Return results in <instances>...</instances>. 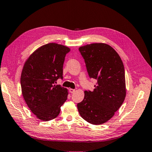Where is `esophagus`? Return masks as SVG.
I'll return each instance as SVG.
<instances>
[{
  "mask_svg": "<svg viewBox=\"0 0 152 152\" xmlns=\"http://www.w3.org/2000/svg\"><path fill=\"white\" fill-rule=\"evenodd\" d=\"M69 91H70V93H72V94H73V93H74V92H75V90H74V89H72V88H70V90H69Z\"/></svg>",
  "mask_w": 152,
  "mask_h": 152,
  "instance_id": "34e87169",
  "label": "esophagus"
}]
</instances>
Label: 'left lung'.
Masks as SVG:
<instances>
[{
    "label": "left lung",
    "instance_id": "1",
    "mask_svg": "<svg viewBox=\"0 0 152 152\" xmlns=\"http://www.w3.org/2000/svg\"><path fill=\"white\" fill-rule=\"evenodd\" d=\"M90 78L97 80L93 91H84V98L77 104L79 114L94 125L106 122L122 106L126 95L125 70L116 51L104 43L79 48Z\"/></svg>",
    "mask_w": 152,
    "mask_h": 152
}]
</instances>
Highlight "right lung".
Masks as SVG:
<instances>
[{"mask_svg": "<svg viewBox=\"0 0 152 152\" xmlns=\"http://www.w3.org/2000/svg\"><path fill=\"white\" fill-rule=\"evenodd\" d=\"M67 46L49 43L38 48L26 60L22 70V93L27 106L42 121L54 119L68 97V90L56 85L63 78Z\"/></svg>", "mask_w": 152, "mask_h": 152, "instance_id": "right-lung-1", "label": "right lung"}]
</instances>
